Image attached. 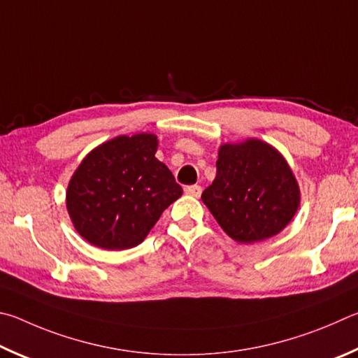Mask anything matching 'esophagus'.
I'll list each match as a JSON object with an SVG mask.
<instances>
[{
	"mask_svg": "<svg viewBox=\"0 0 358 358\" xmlns=\"http://www.w3.org/2000/svg\"><path fill=\"white\" fill-rule=\"evenodd\" d=\"M185 193H187V195L193 196V198H199V196H201V193H203V189L199 185H190V187H187V189H185Z\"/></svg>",
	"mask_w": 358,
	"mask_h": 358,
	"instance_id": "34e87169",
	"label": "esophagus"
}]
</instances>
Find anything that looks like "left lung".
<instances>
[{"label": "left lung", "instance_id": "1", "mask_svg": "<svg viewBox=\"0 0 358 358\" xmlns=\"http://www.w3.org/2000/svg\"><path fill=\"white\" fill-rule=\"evenodd\" d=\"M201 199L231 239L255 243L289 224L300 206V189L278 149L247 138L218 148L217 176Z\"/></svg>", "mask_w": 358, "mask_h": 358}]
</instances>
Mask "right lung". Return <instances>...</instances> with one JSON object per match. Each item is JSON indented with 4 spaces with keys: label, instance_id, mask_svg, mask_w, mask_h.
<instances>
[{
    "label": "right lung",
    "instance_id": "add662e5",
    "mask_svg": "<svg viewBox=\"0 0 358 358\" xmlns=\"http://www.w3.org/2000/svg\"><path fill=\"white\" fill-rule=\"evenodd\" d=\"M157 148L154 134L119 135L94 148L75 169L66 208L73 228L91 245L136 247L182 195L173 173L155 157Z\"/></svg>",
    "mask_w": 358,
    "mask_h": 358
}]
</instances>
